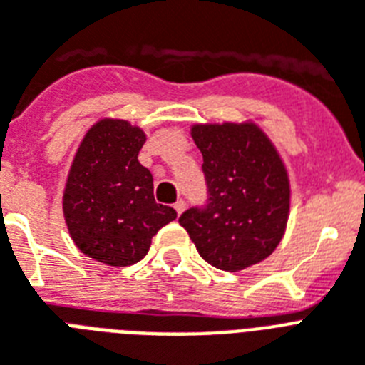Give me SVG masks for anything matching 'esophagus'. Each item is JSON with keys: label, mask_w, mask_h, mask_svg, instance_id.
<instances>
[{"label": "esophagus", "mask_w": 365, "mask_h": 365, "mask_svg": "<svg viewBox=\"0 0 365 365\" xmlns=\"http://www.w3.org/2000/svg\"><path fill=\"white\" fill-rule=\"evenodd\" d=\"M173 209H175L177 210V215H182V212H185V209H186V203H185V201H182V200H180V201H177V203L175 205H173Z\"/></svg>", "instance_id": "1"}]
</instances>
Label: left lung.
Returning <instances> with one entry per match:
<instances>
[{
	"instance_id": "8db88e82",
	"label": "left lung",
	"mask_w": 365,
	"mask_h": 365,
	"mask_svg": "<svg viewBox=\"0 0 365 365\" xmlns=\"http://www.w3.org/2000/svg\"><path fill=\"white\" fill-rule=\"evenodd\" d=\"M203 155L207 205L185 210L179 224L201 257L239 272L272 254L285 233L291 188L284 160L254 123L194 125Z\"/></svg>"
}]
</instances>
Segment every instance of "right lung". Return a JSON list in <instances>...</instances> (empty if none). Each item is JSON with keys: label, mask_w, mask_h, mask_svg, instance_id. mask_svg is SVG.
<instances>
[{"label": "right lung", "mask_w": 365, "mask_h": 365, "mask_svg": "<svg viewBox=\"0 0 365 365\" xmlns=\"http://www.w3.org/2000/svg\"><path fill=\"white\" fill-rule=\"evenodd\" d=\"M145 132L123 119L93 125L78 147L63 215L81 254L110 267L145 257L150 239L177 218L175 209L155 201L153 175L138 155Z\"/></svg>", "instance_id": "right-lung-1"}]
</instances>
